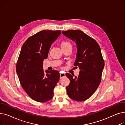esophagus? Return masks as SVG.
<instances>
[{"mask_svg": "<svg viewBox=\"0 0 125 125\" xmlns=\"http://www.w3.org/2000/svg\"><path fill=\"white\" fill-rule=\"evenodd\" d=\"M65 76V74L64 73H60V78H62V77Z\"/></svg>", "mask_w": 125, "mask_h": 125, "instance_id": "1", "label": "esophagus"}]
</instances>
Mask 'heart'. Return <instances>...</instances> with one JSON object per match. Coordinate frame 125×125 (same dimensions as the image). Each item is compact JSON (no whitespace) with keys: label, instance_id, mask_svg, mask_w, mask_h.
<instances>
[{"label":"heart","instance_id":"heart-1","mask_svg":"<svg viewBox=\"0 0 125 125\" xmlns=\"http://www.w3.org/2000/svg\"><path fill=\"white\" fill-rule=\"evenodd\" d=\"M61 46L62 49L67 48L68 47H71V43L68 41H63L61 43Z\"/></svg>","mask_w":125,"mask_h":125}]
</instances>
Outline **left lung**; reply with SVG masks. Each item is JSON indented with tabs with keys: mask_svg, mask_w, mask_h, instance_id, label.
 Masks as SVG:
<instances>
[{
	"mask_svg": "<svg viewBox=\"0 0 125 125\" xmlns=\"http://www.w3.org/2000/svg\"><path fill=\"white\" fill-rule=\"evenodd\" d=\"M65 36L74 41L77 47L75 67L80 69L77 77L65 75L70 80L66 87L67 95L77 101H84L92 95L101 81L104 61L99 45L93 38L80 30L62 31Z\"/></svg>",
	"mask_w": 125,
	"mask_h": 125,
	"instance_id": "obj_1",
	"label": "left lung"
}]
</instances>
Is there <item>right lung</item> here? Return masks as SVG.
I'll use <instances>...</instances> for the list:
<instances>
[{
    "instance_id": "add662e5",
    "label": "right lung",
    "mask_w": 125,
    "mask_h": 125,
    "mask_svg": "<svg viewBox=\"0 0 125 125\" xmlns=\"http://www.w3.org/2000/svg\"><path fill=\"white\" fill-rule=\"evenodd\" d=\"M61 33L60 30H42L25 41L20 53L16 71L26 93L37 102H45L53 97V90L60 73L56 70L43 69V62L47 59L51 46Z\"/></svg>"
}]
</instances>
